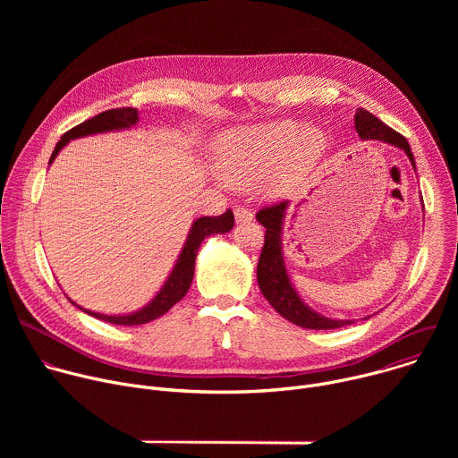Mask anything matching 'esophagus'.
<instances>
[{"mask_svg":"<svg viewBox=\"0 0 458 458\" xmlns=\"http://www.w3.org/2000/svg\"><path fill=\"white\" fill-rule=\"evenodd\" d=\"M233 216H235L237 223H248V221L253 219V214H251V210L248 207H237L233 210Z\"/></svg>","mask_w":458,"mask_h":458,"instance_id":"esophagus-1","label":"esophagus"}]
</instances>
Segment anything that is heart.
Instances as JSON below:
<instances>
[{"instance_id": "1", "label": "heart", "mask_w": 458, "mask_h": 458, "mask_svg": "<svg viewBox=\"0 0 458 458\" xmlns=\"http://www.w3.org/2000/svg\"><path fill=\"white\" fill-rule=\"evenodd\" d=\"M322 152L318 128L276 121L226 130L214 143V165L228 184L242 188L268 174L267 186L284 193L308 177Z\"/></svg>"}]
</instances>
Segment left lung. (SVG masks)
<instances>
[{
    "instance_id": "1",
    "label": "left lung",
    "mask_w": 458,
    "mask_h": 458,
    "mask_svg": "<svg viewBox=\"0 0 458 458\" xmlns=\"http://www.w3.org/2000/svg\"><path fill=\"white\" fill-rule=\"evenodd\" d=\"M355 130L360 140L364 141H382L387 145H394L406 152L413 168L415 157L410 148V143L404 136L389 128L386 123L377 119L364 108H359L355 114ZM290 201H281L272 207H265L257 212V221L267 228L265 233V246L259 257L257 265V283L265 299L283 315L286 320L301 326L306 330H335L341 326L352 324L353 320H337L328 318L315 310H311L295 292L286 265H284V251H283V226L284 217L288 212Z\"/></svg>"
}]
</instances>
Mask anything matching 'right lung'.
I'll return each mask as SVG.
<instances>
[{
  "instance_id": "1",
  "label": "right lung",
  "mask_w": 458,
  "mask_h": 458,
  "mask_svg": "<svg viewBox=\"0 0 458 458\" xmlns=\"http://www.w3.org/2000/svg\"><path fill=\"white\" fill-rule=\"evenodd\" d=\"M140 121V112L138 108H112V110H105L87 121H83L81 124L71 128L69 132H64L59 140V143L55 145L48 165L55 159V156L59 154V150L67 145L72 140L78 138H85V136H92V134H101V132H114V130H123V128H130L134 126ZM233 228V214L232 210H226L225 214L217 216V217H199L195 219L186 242L175 260V265L168 276V279L165 281V284L161 286V290L157 292V295L141 310L132 311V313H126V315H105V313H96L90 310H83L89 315L101 318L105 322L110 324H121V326H138V324H145L150 322L161 315H165L175 302H179L193 279V270H195V257H198V250L201 246V242L205 241V237L214 235V233H226Z\"/></svg>"
}]
</instances>
